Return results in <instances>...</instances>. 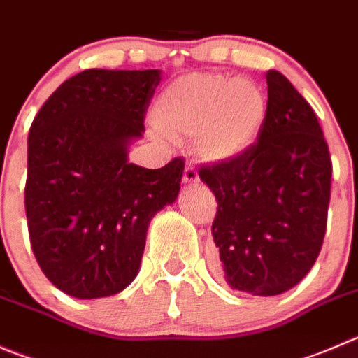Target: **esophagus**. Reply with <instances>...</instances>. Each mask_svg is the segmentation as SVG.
Masks as SVG:
<instances>
[{
	"label": "esophagus",
	"instance_id": "esophagus-1",
	"mask_svg": "<svg viewBox=\"0 0 358 358\" xmlns=\"http://www.w3.org/2000/svg\"><path fill=\"white\" fill-rule=\"evenodd\" d=\"M182 180H183V183H185V185H196V183L199 182V175H197L196 168H194V166H190V164H187L185 169H183Z\"/></svg>",
	"mask_w": 358,
	"mask_h": 358
}]
</instances>
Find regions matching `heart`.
Listing matches in <instances>:
<instances>
[{"label": "heart", "instance_id": "obj_1", "mask_svg": "<svg viewBox=\"0 0 358 358\" xmlns=\"http://www.w3.org/2000/svg\"><path fill=\"white\" fill-rule=\"evenodd\" d=\"M267 98L248 78L190 73L169 83L154 106L155 126L171 140L194 138V152L206 162L239 157L259 138Z\"/></svg>", "mask_w": 358, "mask_h": 358}]
</instances>
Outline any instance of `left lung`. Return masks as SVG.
<instances>
[{"label":"left lung","mask_w":358,"mask_h":358,"mask_svg":"<svg viewBox=\"0 0 358 358\" xmlns=\"http://www.w3.org/2000/svg\"><path fill=\"white\" fill-rule=\"evenodd\" d=\"M267 117L239 157L199 169L215 194L211 225L229 287L278 296L310 273L327 227L332 162L310 103L269 69Z\"/></svg>","instance_id":"1"}]
</instances>
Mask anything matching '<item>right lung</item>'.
<instances>
[{
    "instance_id": "1",
    "label": "right lung",
    "mask_w": 358,
    "mask_h": 358,
    "mask_svg": "<svg viewBox=\"0 0 358 358\" xmlns=\"http://www.w3.org/2000/svg\"><path fill=\"white\" fill-rule=\"evenodd\" d=\"M159 82L161 69H85L31 124V248L45 276L76 299L122 292L140 271L152 217L178 197L182 157L161 169L127 161Z\"/></svg>"
}]
</instances>
